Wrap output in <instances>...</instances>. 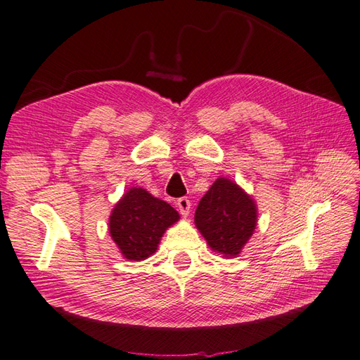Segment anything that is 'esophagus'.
<instances>
[{
  "label": "esophagus",
  "mask_w": 360,
  "mask_h": 360,
  "mask_svg": "<svg viewBox=\"0 0 360 360\" xmlns=\"http://www.w3.org/2000/svg\"><path fill=\"white\" fill-rule=\"evenodd\" d=\"M176 205H178V207H179V212H181L184 217H187V215L190 214L191 202L188 200V197H181V199L176 200Z\"/></svg>",
  "instance_id": "obj_1"
}]
</instances>
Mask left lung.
I'll use <instances>...</instances> for the list:
<instances>
[{
	"instance_id": "obj_1",
	"label": "left lung",
	"mask_w": 360,
	"mask_h": 360,
	"mask_svg": "<svg viewBox=\"0 0 360 360\" xmlns=\"http://www.w3.org/2000/svg\"><path fill=\"white\" fill-rule=\"evenodd\" d=\"M197 229L223 257H236L257 224V207L235 182L218 178L195 210Z\"/></svg>"
}]
</instances>
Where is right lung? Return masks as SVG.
<instances>
[{
    "label": "right lung",
    "mask_w": 360,
    "mask_h": 360,
    "mask_svg": "<svg viewBox=\"0 0 360 360\" xmlns=\"http://www.w3.org/2000/svg\"><path fill=\"white\" fill-rule=\"evenodd\" d=\"M179 214L165 200L143 188H131L113 207L109 219L110 236L129 260H145L154 254L161 236Z\"/></svg>",
    "instance_id": "add662e5"
}]
</instances>
